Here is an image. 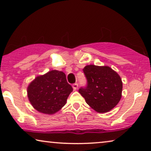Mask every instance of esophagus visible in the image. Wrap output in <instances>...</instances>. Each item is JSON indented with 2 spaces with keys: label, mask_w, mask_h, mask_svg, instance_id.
I'll use <instances>...</instances> for the list:
<instances>
[{
  "label": "esophagus",
  "mask_w": 151,
  "mask_h": 151,
  "mask_svg": "<svg viewBox=\"0 0 151 151\" xmlns=\"http://www.w3.org/2000/svg\"><path fill=\"white\" fill-rule=\"evenodd\" d=\"M73 89H74V90H77V88H78V84H77V83H74V84L73 85Z\"/></svg>",
  "instance_id": "34e87169"
}]
</instances>
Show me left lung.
Masks as SVG:
<instances>
[{
	"label": "left lung",
	"mask_w": 151,
	"mask_h": 151,
	"mask_svg": "<svg viewBox=\"0 0 151 151\" xmlns=\"http://www.w3.org/2000/svg\"><path fill=\"white\" fill-rule=\"evenodd\" d=\"M87 85L78 92L92 109L99 113L110 111L122 96V83L117 73L108 66L87 65L83 69Z\"/></svg>",
	"instance_id": "8db88e82"
}]
</instances>
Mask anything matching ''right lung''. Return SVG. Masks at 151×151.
<instances>
[{"label": "right lung", "mask_w": 151, "mask_h": 151, "mask_svg": "<svg viewBox=\"0 0 151 151\" xmlns=\"http://www.w3.org/2000/svg\"><path fill=\"white\" fill-rule=\"evenodd\" d=\"M72 86L63 72L51 70L35 78L27 88L29 101L37 111L52 114L65 105Z\"/></svg>", "instance_id": "1"}]
</instances>
